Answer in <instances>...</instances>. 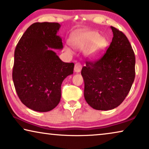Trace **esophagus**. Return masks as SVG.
<instances>
[{
    "label": "esophagus",
    "instance_id": "34e87169",
    "mask_svg": "<svg viewBox=\"0 0 149 149\" xmlns=\"http://www.w3.org/2000/svg\"><path fill=\"white\" fill-rule=\"evenodd\" d=\"M81 68H82V66H81L80 63H76V64H75L74 68L75 72H80Z\"/></svg>",
    "mask_w": 149,
    "mask_h": 149
}]
</instances>
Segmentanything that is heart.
<instances>
[{"label":"heart","mask_w":149,"mask_h":149,"mask_svg":"<svg viewBox=\"0 0 149 149\" xmlns=\"http://www.w3.org/2000/svg\"><path fill=\"white\" fill-rule=\"evenodd\" d=\"M70 43L75 49L86 50V55L89 60L98 59L103 54L107 42L104 37L99 33L90 30H85L77 32L70 40ZM66 52L69 54H73V50L69 47H65Z\"/></svg>","instance_id":"b5f03b06"}]
</instances>
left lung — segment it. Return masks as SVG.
<instances>
[{
    "label": "left lung",
    "mask_w": 149,
    "mask_h": 149,
    "mask_svg": "<svg viewBox=\"0 0 149 149\" xmlns=\"http://www.w3.org/2000/svg\"><path fill=\"white\" fill-rule=\"evenodd\" d=\"M113 38L106 54L81 70L87 104L99 111L117 107L125 100L135 78V55L123 32L111 26Z\"/></svg>",
    "instance_id": "obj_1"
}]
</instances>
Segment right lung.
I'll use <instances>...</instances> for the list:
<instances>
[{"label":"right lung","mask_w":149,"mask_h":149,"mask_svg":"<svg viewBox=\"0 0 149 149\" xmlns=\"http://www.w3.org/2000/svg\"><path fill=\"white\" fill-rule=\"evenodd\" d=\"M60 24L36 22L20 38L14 54L13 81L20 100L30 109L48 112L61 98V85L73 74L74 64L62 62L54 49H62L57 35Z\"/></svg>","instance_id":"right-lung-1"}]
</instances>
